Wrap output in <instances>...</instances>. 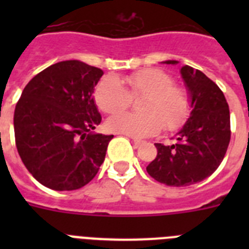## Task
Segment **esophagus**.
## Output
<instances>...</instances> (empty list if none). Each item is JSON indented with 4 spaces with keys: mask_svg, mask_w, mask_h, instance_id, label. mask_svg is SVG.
<instances>
[{
    "mask_svg": "<svg viewBox=\"0 0 249 249\" xmlns=\"http://www.w3.org/2000/svg\"><path fill=\"white\" fill-rule=\"evenodd\" d=\"M132 142H133V146H135L136 148H138V147H140L141 144L143 143V142H142V141H140V140H133V141H132Z\"/></svg>",
    "mask_w": 249,
    "mask_h": 249,
    "instance_id": "1",
    "label": "esophagus"
}]
</instances>
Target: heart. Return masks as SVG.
Masks as SVG:
<instances>
[{
  "label": "heart",
  "instance_id": "b5f03b06",
  "mask_svg": "<svg viewBox=\"0 0 249 249\" xmlns=\"http://www.w3.org/2000/svg\"><path fill=\"white\" fill-rule=\"evenodd\" d=\"M127 89L114 77H106L94 89V102L105 113L127 108L131 97H143L138 105L142 113L114 114L107 128L118 135L144 138L164 128L175 131L186 122L191 102L186 89L173 85V77L160 68H144L124 78Z\"/></svg>",
  "mask_w": 249,
  "mask_h": 249
}]
</instances>
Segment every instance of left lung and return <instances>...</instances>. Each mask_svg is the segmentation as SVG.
I'll return each mask as SVG.
<instances>
[{
  "instance_id": "8db88e82",
  "label": "left lung",
  "mask_w": 249,
  "mask_h": 249,
  "mask_svg": "<svg viewBox=\"0 0 249 249\" xmlns=\"http://www.w3.org/2000/svg\"><path fill=\"white\" fill-rule=\"evenodd\" d=\"M181 73L192 100L191 117L176 136L175 144H155L157 157L146 168L156 181L173 187L191 186L212 175L231 141L230 108L221 89L190 66H183Z\"/></svg>"
}]
</instances>
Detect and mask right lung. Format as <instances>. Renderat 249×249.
Returning a JSON list of instances; mask_svg holds the SVG:
<instances>
[{"label": "right lung", "mask_w": 249, "mask_h": 249, "mask_svg": "<svg viewBox=\"0 0 249 249\" xmlns=\"http://www.w3.org/2000/svg\"><path fill=\"white\" fill-rule=\"evenodd\" d=\"M101 68L72 59L32 78L15 108L18 155L45 187L73 191L91 182L113 136L91 133L101 123L92 93Z\"/></svg>", "instance_id": "obj_1"}]
</instances>
